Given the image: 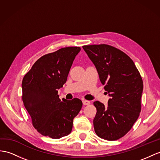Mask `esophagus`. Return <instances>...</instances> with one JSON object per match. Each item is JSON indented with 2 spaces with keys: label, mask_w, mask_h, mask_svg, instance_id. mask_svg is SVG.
Instances as JSON below:
<instances>
[{
  "label": "esophagus",
  "mask_w": 160,
  "mask_h": 160,
  "mask_svg": "<svg viewBox=\"0 0 160 160\" xmlns=\"http://www.w3.org/2000/svg\"><path fill=\"white\" fill-rule=\"evenodd\" d=\"M83 105H89V104H90V102L88 100H83Z\"/></svg>",
  "instance_id": "esophagus-1"
}]
</instances>
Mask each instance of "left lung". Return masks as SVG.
Returning <instances> with one entry per match:
<instances>
[{"mask_svg": "<svg viewBox=\"0 0 160 160\" xmlns=\"http://www.w3.org/2000/svg\"><path fill=\"white\" fill-rule=\"evenodd\" d=\"M94 64L100 82L111 97L108 106L96 101L93 119L96 134L107 141L126 134L138 118L143 90L142 77L131 58L108 45L83 46Z\"/></svg>", "mask_w": 160, "mask_h": 160, "instance_id": "obj_1", "label": "left lung"}]
</instances>
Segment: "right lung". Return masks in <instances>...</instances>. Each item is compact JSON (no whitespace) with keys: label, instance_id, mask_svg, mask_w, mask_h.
Wrapping results in <instances>:
<instances>
[{"label":"right lung","instance_id":"1","mask_svg":"<svg viewBox=\"0 0 160 160\" xmlns=\"http://www.w3.org/2000/svg\"><path fill=\"white\" fill-rule=\"evenodd\" d=\"M79 47H68L42 56L23 78L22 100L33 126L42 135L58 139L71 133L73 119L82 107L79 98L61 100L58 90L67 77Z\"/></svg>","mask_w":160,"mask_h":160}]
</instances>
